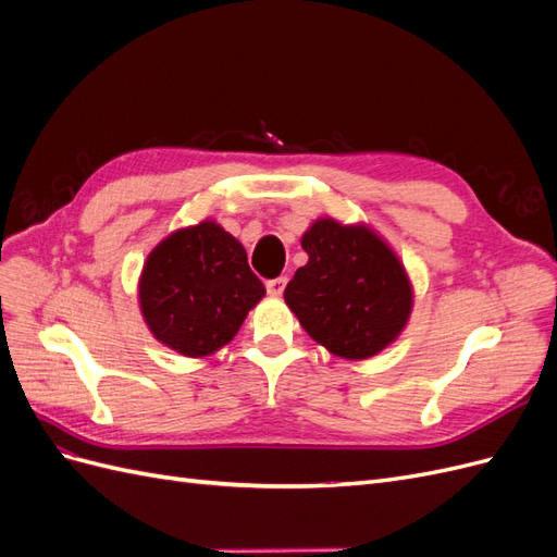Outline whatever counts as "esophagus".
Segmentation results:
<instances>
[{"mask_svg": "<svg viewBox=\"0 0 557 557\" xmlns=\"http://www.w3.org/2000/svg\"><path fill=\"white\" fill-rule=\"evenodd\" d=\"M285 283H288V278H285V276H278V278L267 281V293L272 295V297H281V295H283V290H285Z\"/></svg>", "mask_w": 557, "mask_h": 557, "instance_id": "34e87169", "label": "esophagus"}]
</instances>
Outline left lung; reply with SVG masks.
<instances>
[{"label": "left lung", "mask_w": 557, "mask_h": 557, "mask_svg": "<svg viewBox=\"0 0 557 557\" xmlns=\"http://www.w3.org/2000/svg\"><path fill=\"white\" fill-rule=\"evenodd\" d=\"M309 262L285 285V305L313 342L348 360L376 356L411 313L404 267L372 230L318 221L301 237Z\"/></svg>", "instance_id": "1"}]
</instances>
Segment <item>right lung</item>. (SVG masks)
<instances>
[{"instance_id": "right-lung-1", "label": "right lung", "mask_w": 557, "mask_h": 557, "mask_svg": "<svg viewBox=\"0 0 557 557\" xmlns=\"http://www.w3.org/2000/svg\"><path fill=\"white\" fill-rule=\"evenodd\" d=\"M262 295L244 246L211 221L166 237L148 256L139 283L150 332L188 358L225 346Z\"/></svg>"}]
</instances>
